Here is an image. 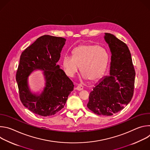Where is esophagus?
<instances>
[{
	"label": "esophagus",
	"mask_w": 150,
	"mask_h": 150,
	"mask_svg": "<svg viewBox=\"0 0 150 150\" xmlns=\"http://www.w3.org/2000/svg\"><path fill=\"white\" fill-rule=\"evenodd\" d=\"M83 86H82V85H81V84L78 85V86H77V87L76 88V90H78V91H81V90H83Z\"/></svg>",
	"instance_id": "esophagus-1"
}]
</instances>
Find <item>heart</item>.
<instances>
[{
  "mask_svg": "<svg viewBox=\"0 0 150 150\" xmlns=\"http://www.w3.org/2000/svg\"><path fill=\"white\" fill-rule=\"evenodd\" d=\"M109 54L103 48L97 45L83 44L75 47L72 51V57L65 56L62 65L66 72L74 76L81 67L83 77L94 81L104 74L109 62Z\"/></svg>",
  "mask_w": 150,
  "mask_h": 150,
  "instance_id": "obj_1",
  "label": "heart"
}]
</instances>
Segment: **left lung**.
<instances>
[{
  "label": "left lung",
  "mask_w": 150,
  "mask_h": 150,
  "mask_svg": "<svg viewBox=\"0 0 150 150\" xmlns=\"http://www.w3.org/2000/svg\"><path fill=\"white\" fill-rule=\"evenodd\" d=\"M104 39L112 53L110 74L95 85L87 107L98 115L112 116L131 101L135 71L130 51L125 42L110 33H105Z\"/></svg>",
  "instance_id": "8db88e82"
}]
</instances>
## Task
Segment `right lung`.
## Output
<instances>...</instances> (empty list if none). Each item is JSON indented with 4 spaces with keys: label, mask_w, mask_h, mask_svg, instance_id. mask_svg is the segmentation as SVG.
<instances>
[{
    "label": "right lung",
    "mask_w": 150,
    "mask_h": 150,
    "mask_svg": "<svg viewBox=\"0 0 150 150\" xmlns=\"http://www.w3.org/2000/svg\"><path fill=\"white\" fill-rule=\"evenodd\" d=\"M66 39L45 35L25 49L20 56L16 74L19 98L23 105L33 113L50 116L60 111L65 105L74 85L56 63ZM35 69L44 72L46 85L42 94H33L29 90L28 76Z\"/></svg>",
    "instance_id": "right-lung-1"
}]
</instances>
